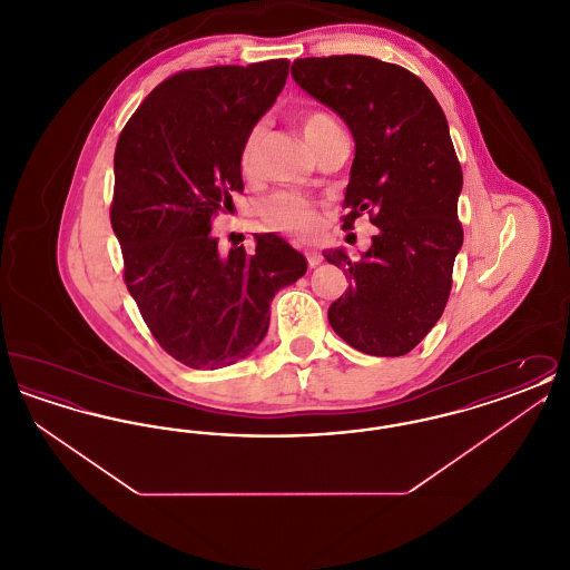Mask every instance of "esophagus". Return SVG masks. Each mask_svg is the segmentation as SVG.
Listing matches in <instances>:
<instances>
[{"instance_id": "34e87169", "label": "esophagus", "mask_w": 570, "mask_h": 570, "mask_svg": "<svg viewBox=\"0 0 570 570\" xmlns=\"http://www.w3.org/2000/svg\"><path fill=\"white\" fill-rule=\"evenodd\" d=\"M305 261L309 267H318L323 263V254L318 249H305Z\"/></svg>"}]
</instances>
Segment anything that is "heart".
Returning <instances> with one entry per match:
<instances>
[{
	"mask_svg": "<svg viewBox=\"0 0 570 570\" xmlns=\"http://www.w3.org/2000/svg\"><path fill=\"white\" fill-rule=\"evenodd\" d=\"M333 126H337V124L321 110H307L301 117V130H303V136L309 145ZM261 136H263V128L254 126L252 130H247V135L244 136L242 145H239L237 164H239V170L244 175H252L254 168H256ZM261 214L275 230L291 233V235H298V237L312 235L318 226L314 203L309 198L301 196V194H295V191L273 194L272 198L263 205Z\"/></svg>",
	"mask_w": 570,
	"mask_h": 570,
	"instance_id": "1",
	"label": "heart"
}]
</instances>
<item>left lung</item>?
Wrapping results in <instances>:
<instances>
[{
  "mask_svg": "<svg viewBox=\"0 0 570 570\" xmlns=\"http://www.w3.org/2000/svg\"><path fill=\"white\" fill-rule=\"evenodd\" d=\"M291 72L353 132L342 228L353 230L363 214L379 226L354 263L344 249L325 252L351 275L328 323L361 353L407 354L440 321L463 244V177L444 110L416 75L376 57H303Z\"/></svg>",
  "mask_w": 570,
  "mask_h": 570,
  "instance_id": "left-lung-1",
  "label": "left lung"
}]
</instances>
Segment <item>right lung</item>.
Listing matches in <instances>:
<instances>
[{
	"label": "right lung",
	"mask_w": 570,
	"mask_h": 570,
	"mask_svg": "<svg viewBox=\"0 0 570 570\" xmlns=\"http://www.w3.org/2000/svg\"><path fill=\"white\" fill-rule=\"evenodd\" d=\"M288 59L181 70L135 110L115 147L110 226L124 282L156 342L191 370H217L267 335L273 297L305 258L282 237L222 252L212 217L244 191L239 145L272 107Z\"/></svg>",
	"instance_id": "add662e5"
}]
</instances>
